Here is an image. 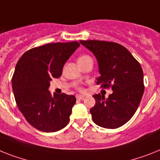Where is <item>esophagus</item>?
<instances>
[{"instance_id": "34e87169", "label": "esophagus", "mask_w": 160, "mask_h": 160, "mask_svg": "<svg viewBox=\"0 0 160 160\" xmlns=\"http://www.w3.org/2000/svg\"><path fill=\"white\" fill-rule=\"evenodd\" d=\"M84 98V96H83V95H80V94L76 95V99H79V100H80V99H83Z\"/></svg>"}]
</instances>
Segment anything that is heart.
I'll return each mask as SVG.
<instances>
[{"mask_svg":"<svg viewBox=\"0 0 160 160\" xmlns=\"http://www.w3.org/2000/svg\"><path fill=\"white\" fill-rule=\"evenodd\" d=\"M87 57H89V56H88V55H82V56H80V57L79 58V59L78 60L83 59V58H87Z\"/></svg>","mask_w":160,"mask_h":160,"instance_id":"heart-1","label":"heart"}]
</instances>
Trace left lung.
<instances>
[{
	"instance_id": "8db88e82",
	"label": "left lung",
	"mask_w": 160,
	"mask_h": 160,
	"mask_svg": "<svg viewBox=\"0 0 160 160\" xmlns=\"http://www.w3.org/2000/svg\"><path fill=\"white\" fill-rule=\"evenodd\" d=\"M80 42L96 57L100 73L97 84L113 91L107 99L100 93L92 96L96 101L90 109L92 120L102 128H119L133 116L142 100V67L125 47L117 43L95 40Z\"/></svg>"
}]
</instances>
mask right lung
Wrapping results in <instances>:
<instances>
[{"label":"right lung","instance_id":"obj_1","mask_svg":"<svg viewBox=\"0 0 160 160\" xmlns=\"http://www.w3.org/2000/svg\"><path fill=\"white\" fill-rule=\"evenodd\" d=\"M80 44L76 41L52 43L36 47L22 55L12 77L16 103L27 121L46 132H57L68 125L76 99L49 91L50 80L62 73L65 62Z\"/></svg>","mask_w":160,"mask_h":160}]
</instances>
